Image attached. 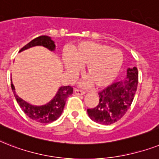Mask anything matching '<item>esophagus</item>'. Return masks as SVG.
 <instances>
[{
    "label": "esophagus",
    "instance_id": "obj_1",
    "mask_svg": "<svg viewBox=\"0 0 159 159\" xmlns=\"http://www.w3.org/2000/svg\"><path fill=\"white\" fill-rule=\"evenodd\" d=\"M75 93L78 95H84L85 93V91H84L82 89H75Z\"/></svg>",
    "mask_w": 159,
    "mask_h": 159
}]
</instances>
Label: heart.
Listing matches in <instances>:
<instances>
[{"label":"heart","instance_id":"1","mask_svg":"<svg viewBox=\"0 0 159 159\" xmlns=\"http://www.w3.org/2000/svg\"><path fill=\"white\" fill-rule=\"evenodd\" d=\"M123 64L120 51L105 44L85 42L74 48L70 57H65L67 71L77 74L84 68V77L95 87L108 85L117 76Z\"/></svg>","mask_w":159,"mask_h":159}]
</instances>
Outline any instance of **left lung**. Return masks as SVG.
<instances>
[{
	"label": "left lung",
	"instance_id": "left-lung-1",
	"mask_svg": "<svg viewBox=\"0 0 159 159\" xmlns=\"http://www.w3.org/2000/svg\"><path fill=\"white\" fill-rule=\"evenodd\" d=\"M137 85L138 70L135 66L129 68L125 80L115 82L98 92V104L93 108L87 110L89 117L102 125L116 122L131 106Z\"/></svg>",
	"mask_w": 159,
	"mask_h": 159
}]
</instances>
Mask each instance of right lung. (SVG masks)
Here are the masks:
<instances>
[{
  "mask_svg": "<svg viewBox=\"0 0 159 159\" xmlns=\"http://www.w3.org/2000/svg\"><path fill=\"white\" fill-rule=\"evenodd\" d=\"M35 46H43L51 51L55 50L56 47L54 42L51 39L50 37L43 35L29 42V43L20 49V52ZM11 89L15 94V99L23 111L29 117L31 118L32 120L40 123H50L57 120L63 111L66 98L73 93V88L71 86H61L58 89L55 97L49 102L43 106H34L28 103L27 102L24 101L16 94L12 81H11Z\"/></svg>",
  "mask_w": 159,
  "mask_h": 159,
  "instance_id": "add662e5",
  "label": "right lung"
}]
</instances>
